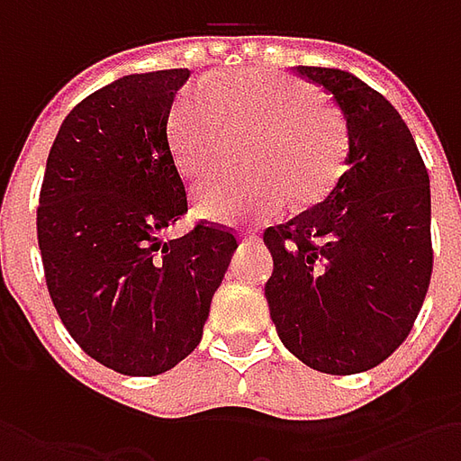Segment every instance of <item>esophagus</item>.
I'll use <instances>...</instances> for the list:
<instances>
[{
  "label": "esophagus",
  "mask_w": 461,
  "mask_h": 461,
  "mask_svg": "<svg viewBox=\"0 0 461 461\" xmlns=\"http://www.w3.org/2000/svg\"><path fill=\"white\" fill-rule=\"evenodd\" d=\"M243 240H246V243H257L258 236L257 233H243Z\"/></svg>",
  "instance_id": "esophagus-1"
}]
</instances>
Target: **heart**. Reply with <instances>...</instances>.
Masks as SVG:
<instances>
[{
    "label": "heart",
    "mask_w": 461,
    "mask_h": 461,
    "mask_svg": "<svg viewBox=\"0 0 461 461\" xmlns=\"http://www.w3.org/2000/svg\"><path fill=\"white\" fill-rule=\"evenodd\" d=\"M204 86H185L168 110V146L176 167L197 179L221 167L228 125L254 128L261 138L249 164L267 171L251 179L218 176L197 186L203 218L243 222L269 218L294 204L326 200L348 156L344 117L321 102L308 81L269 68H233Z\"/></svg>",
    "instance_id": "1"
}]
</instances>
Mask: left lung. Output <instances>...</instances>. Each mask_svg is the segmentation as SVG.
Instances as JSON below:
<instances>
[{
  "label": "left lung",
  "instance_id": "left-lung-1",
  "mask_svg": "<svg viewBox=\"0 0 461 461\" xmlns=\"http://www.w3.org/2000/svg\"><path fill=\"white\" fill-rule=\"evenodd\" d=\"M344 113L346 171L326 200L264 230V294L282 344L310 369L357 375L384 362L426 300L431 186L398 110L341 68L297 66Z\"/></svg>",
  "mask_w": 461,
  "mask_h": 461
}]
</instances>
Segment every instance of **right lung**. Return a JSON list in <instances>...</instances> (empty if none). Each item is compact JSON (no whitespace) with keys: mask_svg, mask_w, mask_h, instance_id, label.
<instances>
[{"mask_svg":"<svg viewBox=\"0 0 461 461\" xmlns=\"http://www.w3.org/2000/svg\"><path fill=\"white\" fill-rule=\"evenodd\" d=\"M186 68L131 74L81 99L45 164L38 246L45 285L71 339L99 364L153 377L189 357L239 240L186 212L168 146V110Z\"/></svg>","mask_w":461,"mask_h":461,"instance_id":"right-lung-1","label":"right lung"}]
</instances>
